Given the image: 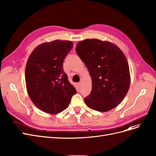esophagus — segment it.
I'll return each instance as SVG.
<instances>
[{
  "label": "esophagus",
  "instance_id": "1",
  "mask_svg": "<svg viewBox=\"0 0 156 156\" xmlns=\"http://www.w3.org/2000/svg\"><path fill=\"white\" fill-rule=\"evenodd\" d=\"M78 87H79V88H81V87H82L81 82H80V83H78Z\"/></svg>",
  "mask_w": 156,
  "mask_h": 156
}]
</instances>
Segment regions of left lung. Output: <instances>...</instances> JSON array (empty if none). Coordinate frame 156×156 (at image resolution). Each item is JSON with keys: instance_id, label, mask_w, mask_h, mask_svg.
<instances>
[{"instance_id": "left-lung-1", "label": "left lung", "mask_w": 156, "mask_h": 156, "mask_svg": "<svg viewBox=\"0 0 156 156\" xmlns=\"http://www.w3.org/2000/svg\"><path fill=\"white\" fill-rule=\"evenodd\" d=\"M76 52L92 80L91 93L84 98L86 105L99 112L114 108L125 98L130 84L124 53L112 42L95 39L79 41Z\"/></svg>"}]
</instances>
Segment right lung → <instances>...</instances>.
Here are the masks:
<instances>
[{"label": "right lung", "mask_w": 156, "mask_h": 156, "mask_svg": "<svg viewBox=\"0 0 156 156\" xmlns=\"http://www.w3.org/2000/svg\"><path fill=\"white\" fill-rule=\"evenodd\" d=\"M73 45L69 41L44 42L35 48L27 61V92L37 108L48 114H56L66 109L77 93L62 67Z\"/></svg>", "instance_id": "obj_1"}]
</instances>
